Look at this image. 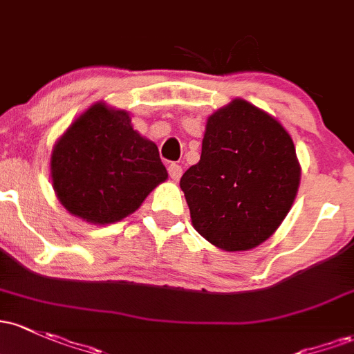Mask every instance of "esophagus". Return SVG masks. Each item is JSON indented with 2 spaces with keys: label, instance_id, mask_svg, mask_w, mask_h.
I'll use <instances>...</instances> for the list:
<instances>
[{
  "label": "esophagus",
  "instance_id": "obj_1",
  "mask_svg": "<svg viewBox=\"0 0 354 354\" xmlns=\"http://www.w3.org/2000/svg\"><path fill=\"white\" fill-rule=\"evenodd\" d=\"M168 173L174 181H178L181 178V174H183V168L180 165H176V162H171L168 166Z\"/></svg>",
  "mask_w": 354,
  "mask_h": 354
}]
</instances>
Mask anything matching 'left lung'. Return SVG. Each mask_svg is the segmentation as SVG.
<instances>
[{
	"label": "left lung",
	"mask_w": 354,
	"mask_h": 354,
	"mask_svg": "<svg viewBox=\"0 0 354 354\" xmlns=\"http://www.w3.org/2000/svg\"><path fill=\"white\" fill-rule=\"evenodd\" d=\"M292 139L281 122L235 99L209 115L200 162L180 186L193 227L228 252L260 245L286 218L299 188Z\"/></svg>",
	"instance_id": "8db88e82"
}]
</instances>
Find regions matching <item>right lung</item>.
Listing matches in <instances>:
<instances>
[{
    "label": "right lung",
    "instance_id": "right-lung-1",
    "mask_svg": "<svg viewBox=\"0 0 354 354\" xmlns=\"http://www.w3.org/2000/svg\"><path fill=\"white\" fill-rule=\"evenodd\" d=\"M50 166L62 205L99 225L131 215L168 178L158 146L133 129L127 112L102 102L84 112L62 136Z\"/></svg>",
    "mask_w": 354,
    "mask_h": 354
}]
</instances>
